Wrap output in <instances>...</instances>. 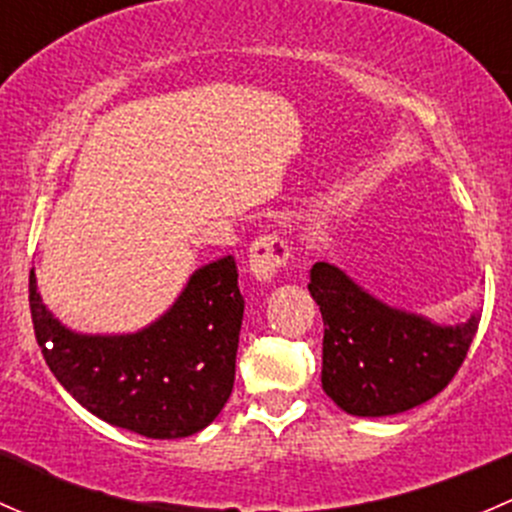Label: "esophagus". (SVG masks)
<instances>
[{
  "label": "esophagus",
  "mask_w": 512,
  "mask_h": 512,
  "mask_svg": "<svg viewBox=\"0 0 512 512\" xmlns=\"http://www.w3.org/2000/svg\"><path fill=\"white\" fill-rule=\"evenodd\" d=\"M292 257V247L277 232L260 235L250 245V272L257 280H272Z\"/></svg>",
  "instance_id": "1"
}]
</instances>
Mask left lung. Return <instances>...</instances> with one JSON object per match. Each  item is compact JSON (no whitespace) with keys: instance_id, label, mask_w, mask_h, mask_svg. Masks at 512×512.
<instances>
[{"instance_id":"8db88e82","label":"left lung","mask_w":512,"mask_h":512,"mask_svg":"<svg viewBox=\"0 0 512 512\" xmlns=\"http://www.w3.org/2000/svg\"><path fill=\"white\" fill-rule=\"evenodd\" d=\"M307 287L324 322L322 386L354 416H394L441 394L478 332V314L436 327L386 307L327 262L312 267Z\"/></svg>"}]
</instances>
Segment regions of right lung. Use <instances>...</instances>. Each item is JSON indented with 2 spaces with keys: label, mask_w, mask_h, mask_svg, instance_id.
Returning a JSON list of instances; mask_svg holds the SVG:
<instances>
[{
  "label": "right lung",
  "mask_w": 512,
  "mask_h": 512,
  "mask_svg": "<svg viewBox=\"0 0 512 512\" xmlns=\"http://www.w3.org/2000/svg\"><path fill=\"white\" fill-rule=\"evenodd\" d=\"M36 342L59 384L84 409L148 438L193 436L223 411L235 384L245 299L235 257L190 277L168 314L123 337H86L61 327L29 272Z\"/></svg>",
  "instance_id": "add662e5"
}]
</instances>
